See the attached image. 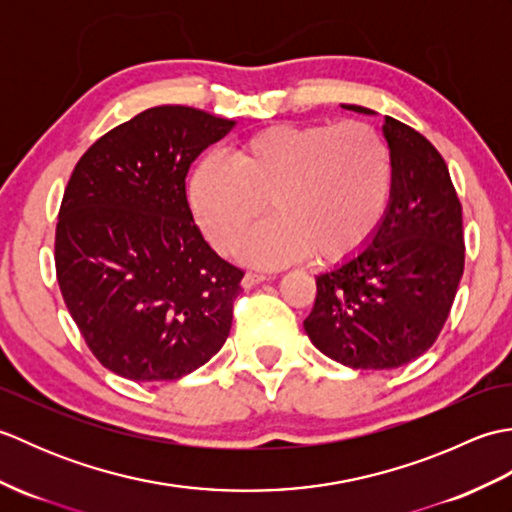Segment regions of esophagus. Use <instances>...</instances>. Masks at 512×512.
Masks as SVG:
<instances>
[{"label":"esophagus","mask_w":512,"mask_h":512,"mask_svg":"<svg viewBox=\"0 0 512 512\" xmlns=\"http://www.w3.org/2000/svg\"><path fill=\"white\" fill-rule=\"evenodd\" d=\"M264 281H268L266 275H259V273H246L244 279H242V286L244 288H253L257 284H264Z\"/></svg>","instance_id":"34e87169"}]
</instances>
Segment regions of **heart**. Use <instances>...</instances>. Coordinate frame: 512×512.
Wrapping results in <instances>:
<instances>
[{
    "instance_id": "1",
    "label": "heart",
    "mask_w": 512,
    "mask_h": 512,
    "mask_svg": "<svg viewBox=\"0 0 512 512\" xmlns=\"http://www.w3.org/2000/svg\"><path fill=\"white\" fill-rule=\"evenodd\" d=\"M391 156L369 125H270L231 162L206 156L189 176V206L206 239L233 253L268 209L277 217L246 239L244 257L279 268L314 255L336 264L369 244L387 211Z\"/></svg>"
}]
</instances>
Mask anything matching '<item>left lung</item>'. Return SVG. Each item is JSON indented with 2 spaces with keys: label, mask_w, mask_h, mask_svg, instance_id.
<instances>
[{
  "label": "left lung",
  "mask_w": 512,
  "mask_h": 512,
  "mask_svg": "<svg viewBox=\"0 0 512 512\" xmlns=\"http://www.w3.org/2000/svg\"><path fill=\"white\" fill-rule=\"evenodd\" d=\"M383 136L394 169L387 211L361 253L317 275L303 321L317 350L352 369H394L427 352L464 273L462 204L447 162L396 118L385 116Z\"/></svg>",
  "instance_id": "obj_1"
}]
</instances>
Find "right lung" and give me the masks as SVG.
Returning a JSON list of instances; mask_svg holds the SVG:
<instances>
[{
	"mask_svg": "<svg viewBox=\"0 0 512 512\" xmlns=\"http://www.w3.org/2000/svg\"><path fill=\"white\" fill-rule=\"evenodd\" d=\"M233 127L195 107H151L76 162L54 264L85 343L118 376L182 378L220 352L231 332L244 273L204 242L184 178Z\"/></svg>",
	"mask_w": 512,
	"mask_h": 512,
	"instance_id": "add662e5",
	"label": "right lung"
}]
</instances>
